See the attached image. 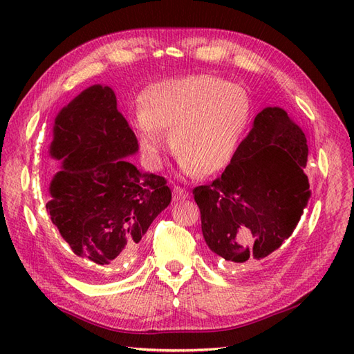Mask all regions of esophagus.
I'll return each instance as SVG.
<instances>
[{
	"label": "esophagus",
	"mask_w": 354,
	"mask_h": 354,
	"mask_svg": "<svg viewBox=\"0 0 354 354\" xmlns=\"http://www.w3.org/2000/svg\"><path fill=\"white\" fill-rule=\"evenodd\" d=\"M189 196L190 194L185 189H181V187H173V201H183Z\"/></svg>",
	"instance_id": "34e87169"
}]
</instances>
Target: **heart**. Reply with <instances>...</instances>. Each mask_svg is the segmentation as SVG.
<instances>
[{
	"label": "heart",
	"instance_id": "heart-1",
	"mask_svg": "<svg viewBox=\"0 0 354 354\" xmlns=\"http://www.w3.org/2000/svg\"><path fill=\"white\" fill-rule=\"evenodd\" d=\"M250 117V97L242 86L194 74L145 89L132 129L142 158L153 167L165 149L162 131H169V142L185 175H214L232 161Z\"/></svg>",
	"mask_w": 354,
	"mask_h": 354
}]
</instances>
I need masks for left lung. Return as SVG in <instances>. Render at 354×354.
<instances>
[{"mask_svg":"<svg viewBox=\"0 0 354 354\" xmlns=\"http://www.w3.org/2000/svg\"><path fill=\"white\" fill-rule=\"evenodd\" d=\"M307 140L283 108L254 118L221 178L193 190L202 234L230 266L257 263L292 236L310 198Z\"/></svg>","mask_w":354,"mask_h":354,"instance_id":"left-lung-1","label":"left lung"}]
</instances>
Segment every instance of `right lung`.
<instances>
[{"mask_svg":"<svg viewBox=\"0 0 354 354\" xmlns=\"http://www.w3.org/2000/svg\"><path fill=\"white\" fill-rule=\"evenodd\" d=\"M137 152L109 86L84 89L55 118L48 155L61 170L50 183L47 212L89 278L132 259L171 201L162 176L126 160Z\"/></svg>","mask_w":354,"mask_h":354,"instance_id":"obj_1","label":"right lung"}]
</instances>
